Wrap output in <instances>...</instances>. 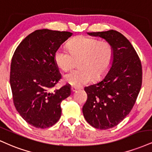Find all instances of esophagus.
Returning <instances> with one entry per match:
<instances>
[{"mask_svg": "<svg viewBox=\"0 0 152 152\" xmlns=\"http://www.w3.org/2000/svg\"><path fill=\"white\" fill-rule=\"evenodd\" d=\"M78 88H76V87H75V86H71V91H72V92H75V91H76L78 90Z\"/></svg>", "mask_w": 152, "mask_h": 152, "instance_id": "1", "label": "esophagus"}]
</instances>
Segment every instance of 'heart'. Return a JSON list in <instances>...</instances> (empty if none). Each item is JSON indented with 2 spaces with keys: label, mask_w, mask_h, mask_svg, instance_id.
I'll return each mask as SVG.
<instances>
[{
  "label": "heart",
  "mask_w": 152,
  "mask_h": 152,
  "mask_svg": "<svg viewBox=\"0 0 152 152\" xmlns=\"http://www.w3.org/2000/svg\"><path fill=\"white\" fill-rule=\"evenodd\" d=\"M69 51L59 48L54 54V61L62 71L71 69L78 61L79 68L64 76V81L79 87L90 83L93 78L100 79L108 72L114 58V50L107 41H99L85 35L74 37L68 43Z\"/></svg>",
  "instance_id": "obj_1"
}]
</instances>
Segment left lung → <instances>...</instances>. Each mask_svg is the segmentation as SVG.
<instances>
[{
	"instance_id": "1",
	"label": "left lung",
	"mask_w": 152,
	"mask_h": 152,
	"mask_svg": "<svg viewBox=\"0 0 152 152\" xmlns=\"http://www.w3.org/2000/svg\"><path fill=\"white\" fill-rule=\"evenodd\" d=\"M112 45V66L103 81L85 87L87 100L83 106L86 120L95 128L118 125L132 109L142 83V69L136 51L123 34L115 30L88 32Z\"/></svg>"
}]
</instances>
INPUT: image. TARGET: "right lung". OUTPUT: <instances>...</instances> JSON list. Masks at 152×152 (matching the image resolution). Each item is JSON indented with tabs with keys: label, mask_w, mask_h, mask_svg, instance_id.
I'll use <instances>...</instances> for the list:
<instances>
[{
	"label": "right lung",
	"mask_w": 152,
	"mask_h": 152,
	"mask_svg": "<svg viewBox=\"0 0 152 152\" xmlns=\"http://www.w3.org/2000/svg\"><path fill=\"white\" fill-rule=\"evenodd\" d=\"M71 35L69 32L35 30L21 42L12 56L10 83L14 105L37 128L54 125L61 117V101L71 95L68 84L53 88L61 78L54 54Z\"/></svg>",
	"instance_id": "1"
}]
</instances>
